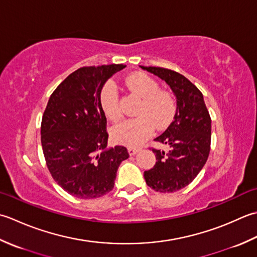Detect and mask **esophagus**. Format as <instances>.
<instances>
[{
  "label": "esophagus",
  "instance_id": "obj_1",
  "mask_svg": "<svg viewBox=\"0 0 257 257\" xmlns=\"http://www.w3.org/2000/svg\"><path fill=\"white\" fill-rule=\"evenodd\" d=\"M127 151H128V154L130 155H135L140 151V149L139 148H133V146H130V148L127 149Z\"/></svg>",
  "mask_w": 257,
  "mask_h": 257
}]
</instances>
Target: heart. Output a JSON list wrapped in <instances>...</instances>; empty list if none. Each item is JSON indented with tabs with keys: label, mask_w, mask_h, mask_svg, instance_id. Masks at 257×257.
<instances>
[{
	"label": "heart",
	"mask_w": 257,
	"mask_h": 257,
	"mask_svg": "<svg viewBox=\"0 0 257 257\" xmlns=\"http://www.w3.org/2000/svg\"><path fill=\"white\" fill-rule=\"evenodd\" d=\"M131 92L141 97L136 108V116L119 123L112 128V138L116 143L130 146L142 144L158 130L169 125L176 111L174 97L169 92L161 91L156 81L143 73H134L125 80ZM99 104L104 114L112 121L122 117L119 106V92L116 83L109 80L99 92Z\"/></svg>",
	"instance_id": "1"
}]
</instances>
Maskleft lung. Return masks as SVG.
Segmentation results:
<instances>
[{
  "label": "left lung",
  "instance_id": "obj_1",
  "mask_svg": "<svg viewBox=\"0 0 257 257\" xmlns=\"http://www.w3.org/2000/svg\"><path fill=\"white\" fill-rule=\"evenodd\" d=\"M141 69L165 81L176 97L174 121L155 139L170 150H152L156 163L144 172V179L156 192H176L190 184L206 163L211 149V116L203 94L184 75L163 67Z\"/></svg>",
  "mask_w": 257,
  "mask_h": 257
}]
</instances>
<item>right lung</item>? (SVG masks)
Segmentation results:
<instances>
[{"label": "right lung", "mask_w": 257, "mask_h": 257, "mask_svg": "<svg viewBox=\"0 0 257 257\" xmlns=\"http://www.w3.org/2000/svg\"><path fill=\"white\" fill-rule=\"evenodd\" d=\"M126 65L85 66L52 93L42 117L41 143L52 177L78 198H96L113 190L126 148H107L106 117L99 92Z\"/></svg>", "instance_id": "right-lung-1"}]
</instances>
